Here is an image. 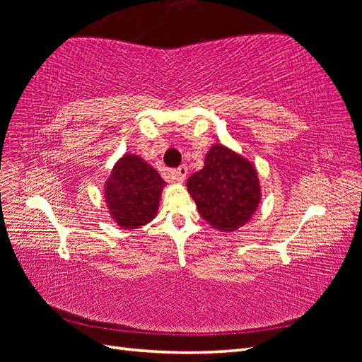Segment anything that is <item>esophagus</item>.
Segmentation results:
<instances>
[{
  "instance_id": "34e87169",
  "label": "esophagus",
  "mask_w": 362,
  "mask_h": 362,
  "mask_svg": "<svg viewBox=\"0 0 362 362\" xmlns=\"http://www.w3.org/2000/svg\"><path fill=\"white\" fill-rule=\"evenodd\" d=\"M187 173H189V169H187V166H185V164H181L178 169H175V170L170 172L172 178L177 180L178 182H182L185 180V177H187Z\"/></svg>"
}]
</instances>
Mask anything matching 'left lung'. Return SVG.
<instances>
[{"instance_id": "left-lung-1", "label": "left lung", "mask_w": 362, "mask_h": 362, "mask_svg": "<svg viewBox=\"0 0 362 362\" xmlns=\"http://www.w3.org/2000/svg\"><path fill=\"white\" fill-rule=\"evenodd\" d=\"M187 190L205 222L233 233L250 221L261 199L254 164L223 145H213L205 164L187 181Z\"/></svg>"}]
</instances>
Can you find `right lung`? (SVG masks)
Wrapping results in <instances>:
<instances>
[{
    "instance_id": "1",
    "label": "right lung",
    "mask_w": 362,
    "mask_h": 362,
    "mask_svg": "<svg viewBox=\"0 0 362 362\" xmlns=\"http://www.w3.org/2000/svg\"><path fill=\"white\" fill-rule=\"evenodd\" d=\"M166 182L160 173L134 154H125L104 185V198L113 221L122 229H136L157 216Z\"/></svg>"
}]
</instances>
